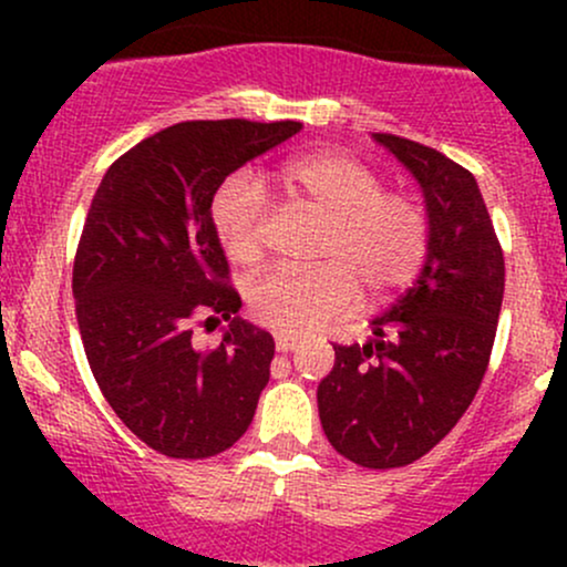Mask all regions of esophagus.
I'll list each match as a JSON object with an SVG mask.
<instances>
[{"instance_id":"1","label":"esophagus","mask_w":567,"mask_h":567,"mask_svg":"<svg viewBox=\"0 0 567 567\" xmlns=\"http://www.w3.org/2000/svg\"><path fill=\"white\" fill-rule=\"evenodd\" d=\"M298 338L296 336H285V333H277L275 336V347H277V351H292V349H298Z\"/></svg>"}]
</instances>
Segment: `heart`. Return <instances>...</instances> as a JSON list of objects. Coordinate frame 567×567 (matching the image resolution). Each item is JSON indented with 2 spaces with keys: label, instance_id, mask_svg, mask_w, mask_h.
Returning a JSON list of instances; mask_svg holds the SVG:
<instances>
[{
  "label": "heart",
  "instance_id": "obj_1",
  "mask_svg": "<svg viewBox=\"0 0 567 567\" xmlns=\"http://www.w3.org/2000/svg\"><path fill=\"white\" fill-rule=\"evenodd\" d=\"M279 186L298 205L324 218L315 261L306 271L271 269L247 288L250 315L285 336H303L370 298L405 288L429 250V218L419 199L389 192L368 162L347 152H315L288 162ZM213 226L237 264L264 258L269 199L247 175H234L213 197Z\"/></svg>",
  "mask_w": 567,
  "mask_h": 567
}]
</instances>
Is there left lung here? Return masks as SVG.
Returning <instances> with one entry per match:
<instances>
[{
  "label": "left lung",
  "instance_id": "left-lung-1",
  "mask_svg": "<svg viewBox=\"0 0 567 567\" xmlns=\"http://www.w3.org/2000/svg\"><path fill=\"white\" fill-rule=\"evenodd\" d=\"M375 141L424 188L426 261L413 288L370 322L373 341L333 343L317 405L343 458L396 470L432 451L483 383L504 301V250L466 167L400 135Z\"/></svg>",
  "mask_w": 567,
  "mask_h": 567
}]
</instances>
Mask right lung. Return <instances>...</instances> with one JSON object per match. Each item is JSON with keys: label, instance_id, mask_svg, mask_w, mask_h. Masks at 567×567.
<instances>
[{"label": "right lung", "instance_id": "add662e5", "mask_svg": "<svg viewBox=\"0 0 567 567\" xmlns=\"http://www.w3.org/2000/svg\"><path fill=\"white\" fill-rule=\"evenodd\" d=\"M301 122L192 120L148 135L109 167L76 245V322L103 396L167 458H210L250 426L275 338L234 317L243 306L213 226L226 175ZM229 319L197 350L193 328Z\"/></svg>", "mask_w": 567, "mask_h": 567}]
</instances>
